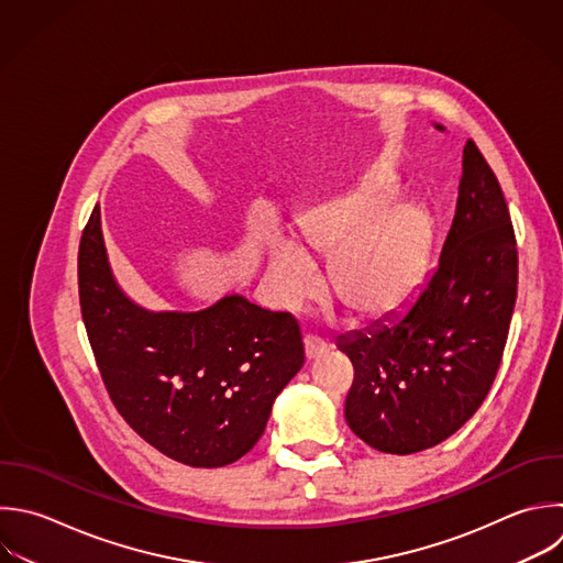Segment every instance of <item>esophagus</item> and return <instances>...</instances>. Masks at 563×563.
Returning a JSON list of instances; mask_svg holds the SVG:
<instances>
[{"mask_svg":"<svg viewBox=\"0 0 563 563\" xmlns=\"http://www.w3.org/2000/svg\"><path fill=\"white\" fill-rule=\"evenodd\" d=\"M303 350H306V358L314 361V358H319L328 352V343H323L321 339H317L312 334H306L303 336Z\"/></svg>","mask_w":563,"mask_h":563,"instance_id":"1","label":"esophagus"}]
</instances>
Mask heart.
<instances>
[{
	"label": "heart",
	"instance_id": "obj_1",
	"mask_svg": "<svg viewBox=\"0 0 563 563\" xmlns=\"http://www.w3.org/2000/svg\"><path fill=\"white\" fill-rule=\"evenodd\" d=\"M391 200L389 185L365 183L310 207L297 220V244L277 240L271 246L275 301L297 308L317 288L310 262L332 257L330 288L354 317L376 321L398 312L422 279L429 227L411 205L388 210Z\"/></svg>",
	"mask_w": 563,
	"mask_h": 563
}]
</instances>
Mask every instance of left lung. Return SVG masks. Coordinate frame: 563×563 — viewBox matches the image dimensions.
Returning a JSON list of instances; mask_svg holds the SVG:
<instances>
[{
  "instance_id": "1",
  "label": "left lung",
  "mask_w": 563,
  "mask_h": 563,
  "mask_svg": "<svg viewBox=\"0 0 563 563\" xmlns=\"http://www.w3.org/2000/svg\"><path fill=\"white\" fill-rule=\"evenodd\" d=\"M515 299L510 213L493 169L466 141L438 266L405 310L336 341L354 365L345 398L350 429L396 455L455 433L495 380Z\"/></svg>"
}]
</instances>
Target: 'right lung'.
<instances>
[{
	"label": "right lung",
	"mask_w": 563,
	"mask_h": 563,
	"mask_svg": "<svg viewBox=\"0 0 563 563\" xmlns=\"http://www.w3.org/2000/svg\"><path fill=\"white\" fill-rule=\"evenodd\" d=\"M79 299L114 407L143 440L189 466H227L249 453L303 365L290 312L242 295L198 312L134 303L112 275L99 205L81 235Z\"/></svg>",
	"instance_id": "right-lung-1"
}]
</instances>
